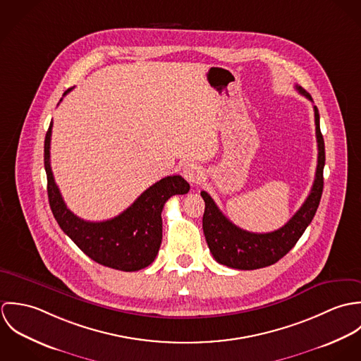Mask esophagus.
Here are the masks:
<instances>
[{"label":"esophagus","instance_id":"esophagus-1","mask_svg":"<svg viewBox=\"0 0 361 361\" xmlns=\"http://www.w3.org/2000/svg\"><path fill=\"white\" fill-rule=\"evenodd\" d=\"M182 173L185 176V179L190 183V185H196L200 182L202 176H203V171L200 168V165H197L196 162H188L183 165L182 168Z\"/></svg>","mask_w":361,"mask_h":361}]
</instances>
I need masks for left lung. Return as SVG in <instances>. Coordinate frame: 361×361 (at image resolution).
<instances>
[{"instance_id":"8db88e82","label":"left lung","mask_w":361,"mask_h":361,"mask_svg":"<svg viewBox=\"0 0 361 361\" xmlns=\"http://www.w3.org/2000/svg\"><path fill=\"white\" fill-rule=\"evenodd\" d=\"M296 90L312 102L309 93L296 86ZM315 136L318 145V161L315 179L309 197L299 208V211L279 229L268 233H253L240 229L232 224L216 207L215 202L207 192H202L206 203L203 215V231L211 255L219 262L236 269H257L275 264L298 243L300 236L312 221L319 204L324 189V165H325V146L319 130V114L314 105Z\"/></svg>"}]
</instances>
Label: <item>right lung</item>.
<instances>
[{
    "label": "right lung",
    "instance_id": "obj_1",
    "mask_svg": "<svg viewBox=\"0 0 361 361\" xmlns=\"http://www.w3.org/2000/svg\"><path fill=\"white\" fill-rule=\"evenodd\" d=\"M71 90L72 87L63 96ZM51 129L52 122L44 140V168L49 202L59 228L86 256L104 267L126 272L149 267L162 240L164 204L175 195L188 193L189 183L179 175L166 176L145 190L119 215L102 222L85 221L66 207L54 180L50 165Z\"/></svg>",
    "mask_w": 361,
    "mask_h": 361
}]
</instances>
